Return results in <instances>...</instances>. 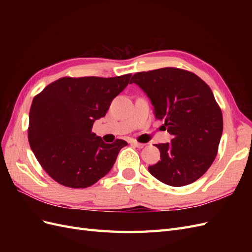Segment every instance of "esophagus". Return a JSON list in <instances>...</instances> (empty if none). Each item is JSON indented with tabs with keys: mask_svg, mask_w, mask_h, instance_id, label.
<instances>
[{
	"mask_svg": "<svg viewBox=\"0 0 252 252\" xmlns=\"http://www.w3.org/2000/svg\"><path fill=\"white\" fill-rule=\"evenodd\" d=\"M131 144L133 145V146L138 147V148H143V147L145 146V144H143V143H139V142H136V141H133V142H131Z\"/></svg>",
	"mask_w": 252,
	"mask_h": 252,
	"instance_id": "esophagus-1",
	"label": "esophagus"
}]
</instances>
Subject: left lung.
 I'll use <instances>...</instances> for the list:
<instances>
[{"mask_svg": "<svg viewBox=\"0 0 252 252\" xmlns=\"http://www.w3.org/2000/svg\"><path fill=\"white\" fill-rule=\"evenodd\" d=\"M130 83L151 100L157 120L173 138L156 144L161 161L149 166L156 179L173 187L195 182L208 170L218 155L223 116L210 87L193 72L165 67L136 72Z\"/></svg>", "mask_w": 252, "mask_h": 252, "instance_id": "8db88e82", "label": "left lung"}]
</instances>
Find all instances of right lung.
I'll use <instances>...</instances> for the list:
<instances>
[{"mask_svg":"<svg viewBox=\"0 0 252 252\" xmlns=\"http://www.w3.org/2000/svg\"><path fill=\"white\" fill-rule=\"evenodd\" d=\"M131 73L114 78L64 77L34 97L29 112L28 141L42 168L59 184L86 188L107 174L124 140L105 143L91 128L105 117Z\"/></svg>","mask_w":252,"mask_h":252,"instance_id":"obj_1","label":"right lung"}]
</instances>
